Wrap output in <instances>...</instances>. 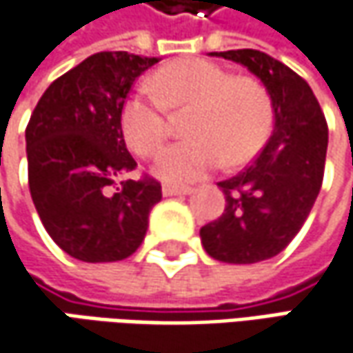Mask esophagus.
<instances>
[{"instance_id":"34e87169","label":"esophagus","mask_w":353,"mask_h":353,"mask_svg":"<svg viewBox=\"0 0 353 353\" xmlns=\"http://www.w3.org/2000/svg\"><path fill=\"white\" fill-rule=\"evenodd\" d=\"M194 188L190 186H176V184H163V194L165 196H179V194H192Z\"/></svg>"}]
</instances>
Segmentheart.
<instances>
[{
  "label": "heart",
  "instance_id": "1",
  "mask_svg": "<svg viewBox=\"0 0 353 353\" xmlns=\"http://www.w3.org/2000/svg\"><path fill=\"white\" fill-rule=\"evenodd\" d=\"M157 100L143 92L121 105L119 125L128 147L137 155L155 153L167 137L165 110L188 108L184 141L165 147L153 172L174 184L196 183L228 165H241L255 155L273 123V103L261 82L232 76L224 66L204 59H179L161 66L149 80Z\"/></svg>",
  "mask_w": 353,
  "mask_h": 353
}]
</instances>
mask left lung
I'll return each mask as SVG.
<instances>
[{"label": "left lung", "instance_id": "obj_1", "mask_svg": "<svg viewBox=\"0 0 353 353\" xmlns=\"http://www.w3.org/2000/svg\"><path fill=\"white\" fill-rule=\"evenodd\" d=\"M245 66L273 103V133L259 157L218 183L225 208L200 230L206 253L224 263L250 265L275 257L299 234L319 196L328 125L310 86L261 50L210 52Z\"/></svg>", "mask_w": 353, "mask_h": 353}]
</instances>
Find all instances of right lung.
Returning <instances> with one entry per match:
<instances>
[{
    "label": "right lung",
    "instance_id": "right-lung-1",
    "mask_svg": "<svg viewBox=\"0 0 353 353\" xmlns=\"http://www.w3.org/2000/svg\"><path fill=\"white\" fill-rule=\"evenodd\" d=\"M157 62L125 50L92 54L45 90L25 129L37 214L74 259L129 257L163 198L161 184L149 176L121 181L137 163L123 141L119 112L133 82Z\"/></svg>",
    "mask_w": 353,
    "mask_h": 353
}]
</instances>
